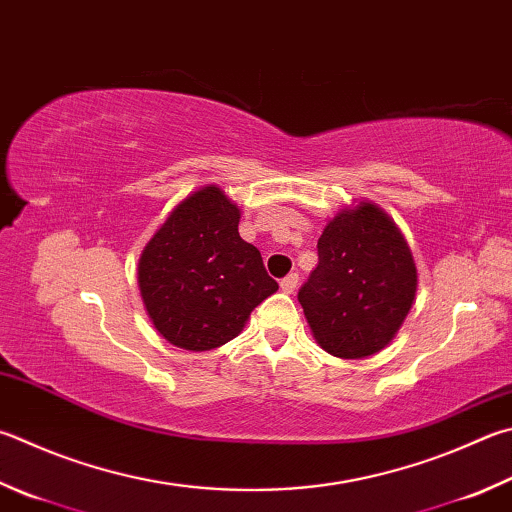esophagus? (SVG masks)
Instances as JSON below:
<instances>
[{"instance_id":"obj_1","label":"esophagus","mask_w":512,"mask_h":512,"mask_svg":"<svg viewBox=\"0 0 512 512\" xmlns=\"http://www.w3.org/2000/svg\"><path fill=\"white\" fill-rule=\"evenodd\" d=\"M297 282H300V277H297V273H288L284 280L280 282V286H282V291L284 293H293L295 288H297Z\"/></svg>"}]
</instances>
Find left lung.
<instances>
[{
	"label": "left lung",
	"mask_w": 512,
	"mask_h": 512,
	"mask_svg": "<svg viewBox=\"0 0 512 512\" xmlns=\"http://www.w3.org/2000/svg\"><path fill=\"white\" fill-rule=\"evenodd\" d=\"M416 264L396 224L369 201L345 208L318 239V266L297 293L318 345L367 358L401 329L416 295Z\"/></svg>",
	"instance_id": "left-lung-1"
}]
</instances>
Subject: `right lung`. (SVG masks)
I'll use <instances>...</instances> for the list:
<instances>
[{"instance_id": "right-lung-1", "label": "right lung", "mask_w": 512, "mask_h": 512, "mask_svg": "<svg viewBox=\"0 0 512 512\" xmlns=\"http://www.w3.org/2000/svg\"><path fill=\"white\" fill-rule=\"evenodd\" d=\"M239 208L217 185L176 206L138 259V286L156 331L174 347L208 351L237 338L273 295L259 250L239 237Z\"/></svg>"}]
</instances>
